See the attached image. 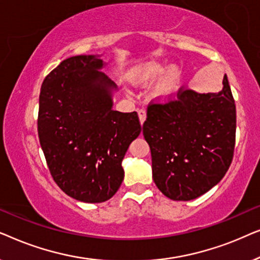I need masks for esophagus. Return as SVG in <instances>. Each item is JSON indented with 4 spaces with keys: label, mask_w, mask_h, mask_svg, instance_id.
Wrapping results in <instances>:
<instances>
[{
    "label": "esophagus",
    "mask_w": 260,
    "mask_h": 260,
    "mask_svg": "<svg viewBox=\"0 0 260 260\" xmlns=\"http://www.w3.org/2000/svg\"><path fill=\"white\" fill-rule=\"evenodd\" d=\"M138 117H140V122H141V124H143L145 118H147V112H145L144 109H140V110H138Z\"/></svg>",
    "instance_id": "34e87169"
}]
</instances>
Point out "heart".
<instances>
[{
	"instance_id": "1",
	"label": "heart",
	"mask_w": 260,
	"mask_h": 260,
	"mask_svg": "<svg viewBox=\"0 0 260 260\" xmlns=\"http://www.w3.org/2000/svg\"><path fill=\"white\" fill-rule=\"evenodd\" d=\"M165 73L166 66L162 65V63L155 61L147 62L135 70L134 83L137 85H149L157 80ZM180 85V70L176 69V67H170L168 72H167L165 76L161 78V80L154 87L151 94L152 97L159 99V101H168V99H172L177 93Z\"/></svg>"
}]
</instances>
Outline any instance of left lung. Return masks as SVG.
I'll use <instances>...</instances> for the list:
<instances>
[{
  "mask_svg": "<svg viewBox=\"0 0 260 260\" xmlns=\"http://www.w3.org/2000/svg\"><path fill=\"white\" fill-rule=\"evenodd\" d=\"M222 84L219 93L180 87L175 99L148 106L143 135L151 150L152 179L172 200L201 197L232 163L236 104L226 74Z\"/></svg>",
  "mask_w": 260,
  "mask_h": 260,
  "instance_id": "8db88e82",
  "label": "left lung"
}]
</instances>
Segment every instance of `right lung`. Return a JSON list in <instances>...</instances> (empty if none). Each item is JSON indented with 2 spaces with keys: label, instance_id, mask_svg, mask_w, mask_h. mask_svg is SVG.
I'll use <instances>...</instances> for the list:
<instances>
[{
  "label": "right lung",
  "instance_id": "right-lung-1",
  "mask_svg": "<svg viewBox=\"0 0 260 260\" xmlns=\"http://www.w3.org/2000/svg\"><path fill=\"white\" fill-rule=\"evenodd\" d=\"M103 66L95 55L71 56L45 78L39 97V140L53 180L90 204L118 190L124 155L142 130L136 111L112 109L116 84Z\"/></svg>",
  "mask_w": 260,
  "mask_h": 260
}]
</instances>
